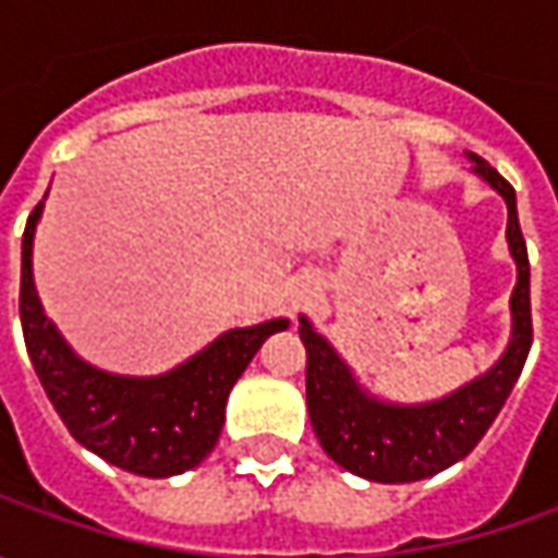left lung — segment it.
I'll list each match as a JSON object with an SVG mask.
<instances>
[{
	"instance_id": "obj_1",
	"label": "left lung",
	"mask_w": 558,
	"mask_h": 558,
	"mask_svg": "<svg viewBox=\"0 0 558 558\" xmlns=\"http://www.w3.org/2000/svg\"><path fill=\"white\" fill-rule=\"evenodd\" d=\"M469 158L472 173L504 195L509 210L506 242L519 272L509 298L512 335L504 356L487 373L432 403H388L366 395L351 366L313 329L311 319L301 316L298 332L307 348V410L313 432L341 469L369 482H422L469 457L504 410L531 351V264L515 210V189L478 155Z\"/></svg>"
}]
</instances>
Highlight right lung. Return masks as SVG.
I'll use <instances>...</instances> for the list:
<instances>
[{"label": "right lung", "mask_w": 558, "mask_h": 558, "mask_svg": "<svg viewBox=\"0 0 558 558\" xmlns=\"http://www.w3.org/2000/svg\"><path fill=\"white\" fill-rule=\"evenodd\" d=\"M43 202L33 207L21 242V326L27 354L54 413L86 450L145 478L189 472L223 432L226 397L272 332L289 319L229 329L183 366L151 378L89 366L43 313L33 286V235Z\"/></svg>", "instance_id": "1"}]
</instances>
